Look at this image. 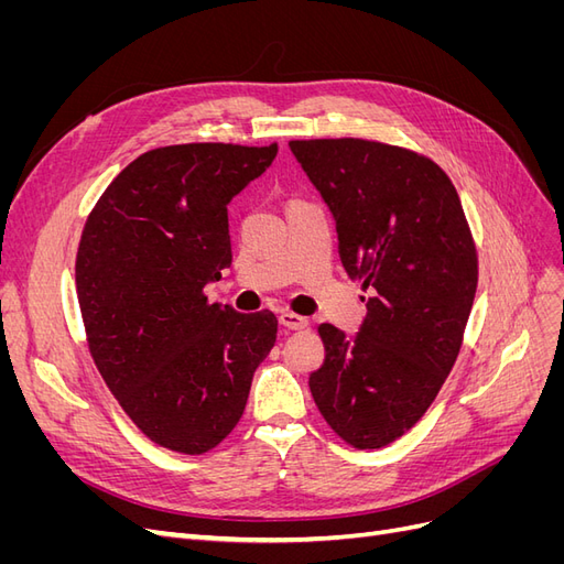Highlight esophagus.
Returning <instances> with one entry per match:
<instances>
[{"label": "esophagus", "mask_w": 564, "mask_h": 564, "mask_svg": "<svg viewBox=\"0 0 564 564\" xmlns=\"http://www.w3.org/2000/svg\"><path fill=\"white\" fill-rule=\"evenodd\" d=\"M280 324L286 329H305L308 327V317L296 315V313H280Z\"/></svg>", "instance_id": "34e87169"}]
</instances>
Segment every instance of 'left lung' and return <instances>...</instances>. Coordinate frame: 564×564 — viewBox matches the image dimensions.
<instances>
[{
	"mask_svg": "<svg viewBox=\"0 0 564 564\" xmlns=\"http://www.w3.org/2000/svg\"><path fill=\"white\" fill-rule=\"evenodd\" d=\"M327 204L350 280L373 289L360 332L319 324L311 373L322 416L357 449H379L425 414L452 371L477 286L456 187L412 150L362 139L292 141Z\"/></svg>",
	"mask_w": 564,
	"mask_h": 564,
	"instance_id": "obj_1",
	"label": "left lung"
}]
</instances>
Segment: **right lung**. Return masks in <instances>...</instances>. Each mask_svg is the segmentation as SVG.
<instances>
[{
  "instance_id": "1",
  "label": "right lung",
  "mask_w": 564,
  "mask_h": 564,
  "mask_svg": "<svg viewBox=\"0 0 564 564\" xmlns=\"http://www.w3.org/2000/svg\"><path fill=\"white\" fill-rule=\"evenodd\" d=\"M278 145L187 143L133 160L82 232L75 280L94 362L129 419L158 445L204 454L247 406L278 338L270 311L207 303L230 268L228 204Z\"/></svg>"
}]
</instances>
